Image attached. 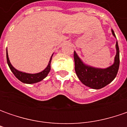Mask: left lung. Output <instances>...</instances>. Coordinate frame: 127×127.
<instances>
[{
	"instance_id": "left-lung-1",
	"label": "left lung",
	"mask_w": 127,
	"mask_h": 127,
	"mask_svg": "<svg viewBox=\"0 0 127 127\" xmlns=\"http://www.w3.org/2000/svg\"><path fill=\"white\" fill-rule=\"evenodd\" d=\"M112 35L115 34L112 30ZM75 71L82 83L93 89H100L108 85L115 78L120 66V49L116 42V55L114 64L106 68H99L84 64L74 51Z\"/></svg>"
}]
</instances>
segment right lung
<instances>
[{
	"label": "right lung",
	"instance_id": "right-lung-1",
	"mask_svg": "<svg viewBox=\"0 0 127 127\" xmlns=\"http://www.w3.org/2000/svg\"><path fill=\"white\" fill-rule=\"evenodd\" d=\"M52 56L51 55L50 60L49 61L48 66H46V68L44 70V71H41L39 73H25V72H22L17 70L16 68H15L12 64H10L9 58H8V54H7V50L6 51V58H7V62L10 69L11 70L12 73L15 75V76L17 78L19 81H20L24 83H27V84H32V83H36L39 81H42L44 78H45L48 73H49V71L51 70V59H52Z\"/></svg>",
	"mask_w": 127,
	"mask_h": 127
}]
</instances>
